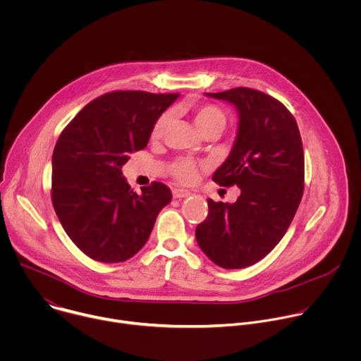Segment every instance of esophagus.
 Returning a JSON list of instances; mask_svg holds the SVG:
<instances>
[{"instance_id": "obj_1", "label": "esophagus", "mask_w": 361, "mask_h": 361, "mask_svg": "<svg viewBox=\"0 0 361 361\" xmlns=\"http://www.w3.org/2000/svg\"><path fill=\"white\" fill-rule=\"evenodd\" d=\"M191 192L188 190H184V188H174L173 190V197L174 198H185V197H190Z\"/></svg>"}]
</instances>
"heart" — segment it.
<instances>
[{"instance_id": "b5f03b06", "label": "heart", "mask_w": 361, "mask_h": 361, "mask_svg": "<svg viewBox=\"0 0 361 361\" xmlns=\"http://www.w3.org/2000/svg\"><path fill=\"white\" fill-rule=\"evenodd\" d=\"M170 123H171V113L170 111L163 113L157 118V121L154 123L151 130V137L154 140L163 137ZM194 123L201 134H205L209 131H217L220 134L227 126V116L221 109L216 106H201L194 110ZM171 173L180 183L188 184L197 180L198 166L191 159H180L173 163Z\"/></svg>"}]
</instances>
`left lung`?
<instances>
[{
  "label": "left lung",
  "mask_w": 361,
  "mask_h": 361,
  "mask_svg": "<svg viewBox=\"0 0 361 361\" xmlns=\"http://www.w3.org/2000/svg\"><path fill=\"white\" fill-rule=\"evenodd\" d=\"M205 95L238 113L234 145L213 181L235 184L241 194L233 204L209 198V216L195 238L214 264L244 269L266 257L294 219L304 190L302 142L293 114L262 91L238 87Z\"/></svg>",
  "instance_id": "left-lung-1"
}]
</instances>
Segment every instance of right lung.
Returning a JSON list of instances; mask_svg holds the SVG:
<instances>
[{
	"instance_id": "obj_1",
	"label": "right lung",
	"mask_w": 361,
	"mask_h": 361,
	"mask_svg": "<svg viewBox=\"0 0 361 361\" xmlns=\"http://www.w3.org/2000/svg\"><path fill=\"white\" fill-rule=\"evenodd\" d=\"M178 94L114 91L88 104L64 128L53 152V200L71 241L101 263H121L147 243L173 195L163 183L131 190L121 169L147 147L157 118Z\"/></svg>"
}]
</instances>
